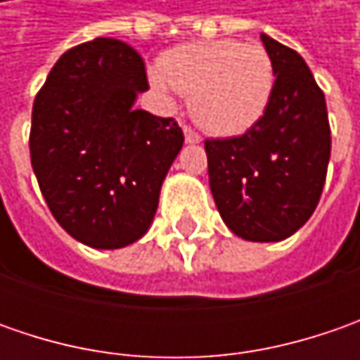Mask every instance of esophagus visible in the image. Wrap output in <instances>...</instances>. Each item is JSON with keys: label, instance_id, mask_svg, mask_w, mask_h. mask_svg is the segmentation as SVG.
<instances>
[{"label": "esophagus", "instance_id": "34e87169", "mask_svg": "<svg viewBox=\"0 0 360 360\" xmlns=\"http://www.w3.org/2000/svg\"><path fill=\"white\" fill-rule=\"evenodd\" d=\"M184 138H186L188 144H198V142L202 140L200 134H198L196 130H192L190 126H184Z\"/></svg>", "mask_w": 360, "mask_h": 360}]
</instances>
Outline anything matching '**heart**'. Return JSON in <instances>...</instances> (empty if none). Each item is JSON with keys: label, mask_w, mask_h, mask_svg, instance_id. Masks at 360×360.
Returning <instances> with one entry per match:
<instances>
[{"label": "heart", "mask_w": 360, "mask_h": 360, "mask_svg": "<svg viewBox=\"0 0 360 360\" xmlns=\"http://www.w3.org/2000/svg\"><path fill=\"white\" fill-rule=\"evenodd\" d=\"M150 79L158 90L192 96V112L206 130L238 136L264 116L274 90V65L258 44L214 39L170 49Z\"/></svg>", "instance_id": "obj_1"}]
</instances>
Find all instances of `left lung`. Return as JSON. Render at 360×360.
Here are the masks:
<instances>
[{
    "mask_svg": "<svg viewBox=\"0 0 360 360\" xmlns=\"http://www.w3.org/2000/svg\"><path fill=\"white\" fill-rule=\"evenodd\" d=\"M274 65L264 116L236 138L206 140L210 190L224 224L252 242H278L314 212L330 158L323 90L295 49L266 34Z\"/></svg>",
    "mask_w": 360,
    "mask_h": 360,
    "instance_id": "8db88e82",
    "label": "left lung"
}]
</instances>
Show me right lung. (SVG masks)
<instances>
[{
  "instance_id": "1",
  "label": "right lung",
  "mask_w": 360,
  "mask_h": 360,
  "mask_svg": "<svg viewBox=\"0 0 360 360\" xmlns=\"http://www.w3.org/2000/svg\"><path fill=\"white\" fill-rule=\"evenodd\" d=\"M144 60L112 37L68 49L32 110V168L53 218L91 248L142 238L184 144L174 118L134 110Z\"/></svg>"
}]
</instances>
